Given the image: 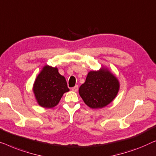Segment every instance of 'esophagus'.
<instances>
[{
  "label": "esophagus",
  "instance_id": "obj_1",
  "mask_svg": "<svg viewBox=\"0 0 156 156\" xmlns=\"http://www.w3.org/2000/svg\"><path fill=\"white\" fill-rule=\"evenodd\" d=\"M71 90H73V91H74V92H77L78 90V85H75V86H74L73 87H72Z\"/></svg>",
  "mask_w": 156,
  "mask_h": 156
}]
</instances>
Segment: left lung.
<instances>
[{
  "label": "left lung",
  "mask_w": 156,
  "mask_h": 156,
  "mask_svg": "<svg viewBox=\"0 0 156 156\" xmlns=\"http://www.w3.org/2000/svg\"><path fill=\"white\" fill-rule=\"evenodd\" d=\"M119 88L117 78L103 69L89 72L85 82L79 88V94L87 106L98 109L105 107L115 99Z\"/></svg>",
  "instance_id": "1"
}]
</instances>
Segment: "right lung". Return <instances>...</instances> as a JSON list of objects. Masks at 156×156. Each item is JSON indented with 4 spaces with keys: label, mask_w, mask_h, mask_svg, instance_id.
I'll return each instance as SVG.
<instances>
[{
    "label": "right lung",
    "mask_w": 156,
    "mask_h": 156,
    "mask_svg": "<svg viewBox=\"0 0 156 156\" xmlns=\"http://www.w3.org/2000/svg\"><path fill=\"white\" fill-rule=\"evenodd\" d=\"M33 90L39 105L51 108L58 105L63 93L69 91L65 78L58 69L49 66L44 67L35 80Z\"/></svg>",
    "instance_id": "right-lung-1"
}]
</instances>
